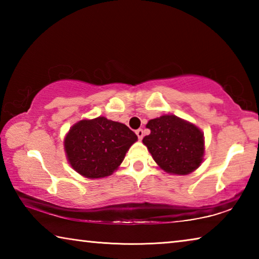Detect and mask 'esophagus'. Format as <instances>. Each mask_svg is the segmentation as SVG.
I'll use <instances>...</instances> for the list:
<instances>
[{
  "label": "esophagus",
  "mask_w": 259,
  "mask_h": 259,
  "mask_svg": "<svg viewBox=\"0 0 259 259\" xmlns=\"http://www.w3.org/2000/svg\"><path fill=\"white\" fill-rule=\"evenodd\" d=\"M136 135H137V137L139 140H142L143 137H144V131L143 129H137L136 130Z\"/></svg>",
  "instance_id": "obj_1"
}]
</instances>
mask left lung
<instances>
[{"mask_svg": "<svg viewBox=\"0 0 259 259\" xmlns=\"http://www.w3.org/2000/svg\"><path fill=\"white\" fill-rule=\"evenodd\" d=\"M151 134L143 139L153 159L165 172L188 175L203 161L204 139L198 126L176 115L148 121Z\"/></svg>", "mask_w": 259, "mask_h": 259, "instance_id": "8db88e82", "label": "left lung"}]
</instances>
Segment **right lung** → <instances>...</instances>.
<instances>
[{"label":"right lung","mask_w":259,"mask_h":259,"mask_svg":"<svg viewBox=\"0 0 259 259\" xmlns=\"http://www.w3.org/2000/svg\"><path fill=\"white\" fill-rule=\"evenodd\" d=\"M137 139L125 124L99 116L74 124L64 146L72 168L83 177L94 179L115 171Z\"/></svg>","instance_id":"obj_1"}]
</instances>
